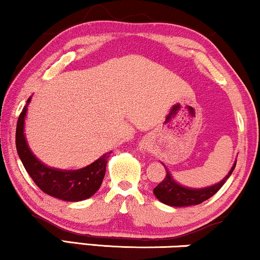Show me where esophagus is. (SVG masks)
Instances as JSON below:
<instances>
[{
  "label": "esophagus",
  "instance_id": "esophagus-1",
  "mask_svg": "<svg viewBox=\"0 0 260 260\" xmlns=\"http://www.w3.org/2000/svg\"><path fill=\"white\" fill-rule=\"evenodd\" d=\"M140 149H141V152L147 153V152H149V146L147 145V143H141Z\"/></svg>",
  "mask_w": 260,
  "mask_h": 260
}]
</instances>
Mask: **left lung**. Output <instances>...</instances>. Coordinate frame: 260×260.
Listing matches in <instances>:
<instances>
[{
  "label": "left lung",
  "mask_w": 260,
  "mask_h": 260,
  "mask_svg": "<svg viewBox=\"0 0 260 260\" xmlns=\"http://www.w3.org/2000/svg\"><path fill=\"white\" fill-rule=\"evenodd\" d=\"M236 162H234L233 168L230 169L228 175L224 177L219 183H216L211 187L206 188H188L183 187V185L178 184L177 182L172 178V176L170 175L169 171H166V177L164 181L160 182L153 190V193L159 201H161L162 204L169 205V206L174 207H183V206H191V205H199L204 201H206L207 199L213 197L217 191L219 190L220 187L225 183V181L230 177L232 172L235 169ZM165 170H168L165 168Z\"/></svg>",
  "instance_id": "1"
}]
</instances>
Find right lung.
I'll return each mask as SVG.
<instances>
[{
	"mask_svg": "<svg viewBox=\"0 0 260 260\" xmlns=\"http://www.w3.org/2000/svg\"><path fill=\"white\" fill-rule=\"evenodd\" d=\"M30 101L31 98H28L26 106L19 115L15 133L18 155L27 174L37 187L50 197L65 201H82L90 198L101 187L111 152L105 153L90 165L78 170H60L43 164L28 148L24 135L25 117Z\"/></svg>",
	"mask_w": 260,
	"mask_h": 260,
	"instance_id": "obj_1",
	"label": "right lung"
}]
</instances>
